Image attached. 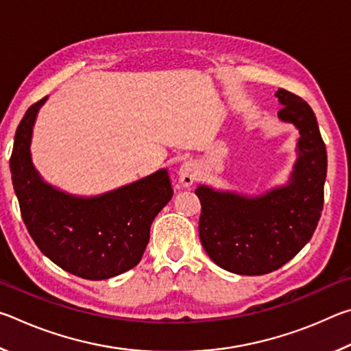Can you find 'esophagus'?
<instances>
[{
    "label": "esophagus",
    "instance_id": "34e87169",
    "mask_svg": "<svg viewBox=\"0 0 351 351\" xmlns=\"http://www.w3.org/2000/svg\"><path fill=\"white\" fill-rule=\"evenodd\" d=\"M178 178H180L181 186L184 187L192 186L193 181L197 180V165H195V162L192 161L184 162L180 167V170H178Z\"/></svg>",
    "mask_w": 351,
    "mask_h": 351
}]
</instances>
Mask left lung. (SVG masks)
<instances>
[{"mask_svg":"<svg viewBox=\"0 0 351 351\" xmlns=\"http://www.w3.org/2000/svg\"><path fill=\"white\" fill-rule=\"evenodd\" d=\"M282 122L299 130L297 159L285 186L258 197L201 184L199 240L207 255L229 272L261 276L276 271L304 247L324 207L326 150L316 116L305 100L287 90L276 93Z\"/></svg>","mask_w":351,"mask_h":351,"instance_id":"8db88e82","label":"left lung"}]
</instances>
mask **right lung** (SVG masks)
Instances as JSON below:
<instances>
[{"label": "right lung", "mask_w": 351, "mask_h": 351, "mask_svg": "<svg viewBox=\"0 0 351 351\" xmlns=\"http://www.w3.org/2000/svg\"><path fill=\"white\" fill-rule=\"evenodd\" d=\"M46 100L34 104L21 119L10 156L23 221L40 251L71 274L86 280L122 274L141 261L154 217L173 197L169 171L161 169L96 197L51 186L31 156L34 123Z\"/></svg>", "instance_id": "right-lung-1"}]
</instances>
